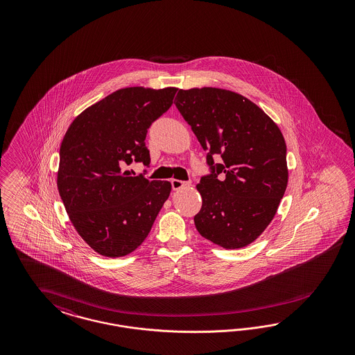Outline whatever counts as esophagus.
<instances>
[{"instance_id":"esophagus-1","label":"esophagus","mask_w":355,"mask_h":355,"mask_svg":"<svg viewBox=\"0 0 355 355\" xmlns=\"http://www.w3.org/2000/svg\"><path fill=\"white\" fill-rule=\"evenodd\" d=\"M191 182L190 181H181V180H172L173 190H181L183 187L190 186Z\"/></svg>"}]
</instances>
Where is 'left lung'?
Instances as JSON below:
<instances>
[{
  "instance_id": "1",
  "label": "left lung",
  "mask_w": 355,
  "mask_h": 355,
  "mask_svg": "<svg viewBox=\"0 0 355 355\" xmlns=\"http://www.w3.org/2000/svg\"><path fill=\"white\" fill-rule=\"evenodd\" d=\"M174 104L207 150L211 173L196 186L200 236L224 248L254 242L276 215L288 186L286 144L277 125L239 94L180 89ZM214 155L223 159L216 164Z\"/></svg>"
}]
</instances>
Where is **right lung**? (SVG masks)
Here are the masks:
<instances>
[{
	"label": "right lung",
	"mask_w": 355,
	"mask_h": 355,
	"mask_svg": "<svg viewBox=\"0 0 355 355\" xmlns=\"http://www.w3.org/2000/svg\"><path fill=\"white\" fill-rule=\"evenodd\" d=\"M178 88H122L87 107L60 148L58 193L78 234L97 254L119 258L147 238L172 184L123 171L150 165L146 137Z\"/></svg>",
	"instance_id": "right-lung-1"
}]
</instances>
